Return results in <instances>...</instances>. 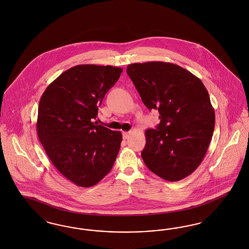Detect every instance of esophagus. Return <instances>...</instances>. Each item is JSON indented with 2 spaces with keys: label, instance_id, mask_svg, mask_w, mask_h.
Segmentation results:
<instances>
[{
  "label": "esophagus",
  "instance_id": "1",
  "mask_svg": "<svg viewBox=\"0 0 249 249\" xmlns=\"http://www.w3.org/2000/svg\"><path fill=\"white\" fill-rule=\"evenodd\" d=\"M129 135H130V133L129 132H127V131H124L123 132V139L127 140L129 137Z\"/></svg>",
  "mask_w": 249,
  "mask_h": 249
}]
</instances>
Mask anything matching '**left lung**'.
<instances>
[{"label": "left lung", "instance_id": "obj_1", "mask_svg": "<svg viewBox=\"0 0 249 249\" xmlns=\"http://www.w3.org/2000/svg\"><path fill=\"white\" fill-rule=\"evenodd\" d=\"M127 74L160 123L145 130L142 159L160 178L178 181L197 169L215 127V113L203 82L188 70L166 62L135 63Z\"/></svg>", "mask_w": 249, "mask_h": 249}]
</instances>
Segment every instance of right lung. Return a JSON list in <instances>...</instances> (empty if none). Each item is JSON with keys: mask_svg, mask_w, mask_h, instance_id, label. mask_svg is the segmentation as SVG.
<instances>
[{"mask_svg": "<svg viewBox=\"0 0 249 249\" xmlns=\"http://www.w3.org/2000/svg\"><path fill=\"white\" fill-rule=\"evenodd\" d=\"M121 72L112 66L79 65L63 72L40 97L36 124L40 143L60 173L80 187L98 183L119 154L121 132L92 120Z\"/></svg>", "mask_w": 249, "mask_h": 249, "instance_id": "right-lung-1", "label": "right lung"}]
</instances>
